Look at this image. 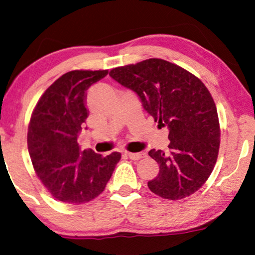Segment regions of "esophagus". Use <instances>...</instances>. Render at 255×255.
Listing matches in <instances>:
<instances>
[{
    "label": "esophagus",
    "instance_id": "esophagus-1",
    "mask_svg": "<svg viewBox=\"0 0 255 255\" xmlns=\"http://www.w3.org/2000/svg\"><path fill=\"white\" fill-rule=\"evenodd\" d=\"M125 155L128 156L130 159H140L142 157H144L145 152H129V151H125Z\"/></svg>",
    "mask_w": 255,
    "mask_h": 255
}]
</instances>
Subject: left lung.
Returning <instances> with one entry per match:
<instances>
[{
    "instance_id": "obj_1",
    "label": "left lung",
    "mask_w": 255,
    "mask_h": 255,
    "mask_svg": "<svg viewBox=\"0 0 255 255\" xmlns=\"http://www.w3.org/2000/svg\"><path fill=\"white\" fill-rule=\"evenodd\" d=\"M110 76L133 90L155 121L169 128L168 150L148 152L159 164L158 175L148 182L150 191L178 201L201 189L215 168L220 144L216 104L202 80L159 58L115 67Z\"/></svg>"
}]
</instances>
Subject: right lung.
<instances>
[{
	"instance_id": "obj_1",
	"label": "right lung",
	"mask_w": 255,
	"mask_h": 255,
	"mask_svg": "<svg viewBox=\"0 0 255 255\" xmlns=\"http://www.w3.org/2000/svg\"><path fill=\"white\" fill-rule=\"evenodd\" d=\"M108 70H74L59 77L40 97L28 127V149L37 176L57 201L84 204L106 188L118 151L103 156L80 150L77 137L88 117L86 90Z\"/></svg>"
}]
</instances>
